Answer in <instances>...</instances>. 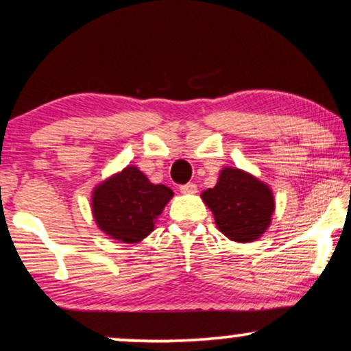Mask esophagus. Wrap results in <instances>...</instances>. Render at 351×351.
Returning <instances> with one entry per match:
<instances>
[{
  "mask_svg": "<svg viewBox=\"0 0 351 351\" xmlns=\"http://www.w3.org/2000/svg\"><path fill=\"white\" fill-rule=\"evenodd\" d=\"M197 190H198V186H197V184H193V182L180 186V192L184 195H193V193H197Z\"/></svg>",
  "mask_w": 351,
  "mask_h": 351,
  "instance_id": "esophagus-1",
  "label": "esophagus"
}]
</instances>
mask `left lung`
<instances>
[{
  "label": "left lung",
  "mask_w": 351,
  "mask_h": 351,
  "mask_svg": "<svg viewBox=\"0 0 351 351\" xmlns=\"http://www.w3.org/2000/svg\"><path fill=\"white\" fill-rule=\"evenodd\" d=\"M217 229L234 242H253L265 234L274 213L271 189L247 172L224 167L213 189L202 193Z\"/></svg>",
  "instance_id": "obj_1"
}]
</instances>
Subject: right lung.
Segmentation results:
<instances>
[{"instance_id": "1", "label": "right lung", "mask_w": 351, "mask_h": 351, "mask_svg": "<svg viewBox=\"0 0 351 351\" xmlns=\"http://www.w3.org/2000/svg\"><path fill=\"white\" fill-rule=\"evenodd\" d=\"M172 195L169 186L152 184L143 172L129 166L95 189V221L112 239L136 243L152 234Z\"/></svg>"}]
</instances>
